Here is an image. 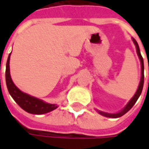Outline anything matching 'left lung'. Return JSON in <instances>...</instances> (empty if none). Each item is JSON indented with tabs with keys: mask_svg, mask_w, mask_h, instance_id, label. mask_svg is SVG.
Here are the masks:
<instances>
[{
	"mask_svg": "<svg viewBox=\"0 0 149 149\" xmlns=\"http://www.w3.org/2000/svg\"><path fill=\"white\" fill-rule=\"evenodd\" d=\"M133 41H134L135 46H136L137 53H138V55H139V59H140L141 66H142V76H141V80H140V83H139V88H138L137 92L135 93L134 96V97L131 99V100L129 102V104L125 106V108L123 109V110H121V111L119 112V113H104V112L99 111V113H100L101 115H104V116H105V117L118 118V117L123 116V114H125L127 112L129 111V110L132 109V107L134 105V104L136 103V101L138 100L139 97L140 96L141 93H142L143 87V81H144V74H143V70H144V66H143V57H142V55H141L140 49H139V45H138V43H137V41L135 40L134 39H133Z\"/></svg>",
	"mask_w": 149,
	"mask_h": 149,
	"instance_id": "1",
	"label": "left lung"
}]
</instances>
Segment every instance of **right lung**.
<instances>
[{
    "mask_svg": "<svg viewBox=\"0 0 149 149\" xmlns=\"http://www.w3.org/2000/svg\"><path fill=\"white\" fill-rule=\"evenodd\" d=\"M10 54L7 59V62H6V86H7L10 95H11V97L17 103V104L20 106L21 109H23L25 111L28 112L30 113H34V114L46 113L58 108V106L56 104H50L45 103L42 100H38L35 97H32L31 95L23 93L15 85L10 74V66H9Z\"/></svg>",
    "mask_w": 149,
    "mask_h": 149,
    "instance_id": "1",
    "label": "right lung"
}]
</instances>
